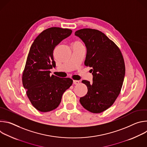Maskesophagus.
Here are the masks:
<instances>
[{
  "mask_svg": "<svg viewBox=\"0 0 147 147\" xmlns=\"http://www.w3.org/2000/svg\"><path fill=\"white\" fill-rule=\"evenodd\" d=\"M80 82V81H78V80H73V84L74 85H77V84H78Z\"/></svg>",
  "mask_w": 147,
  "mask_h": 147,
  "instance_id": "esophagus-1",
  "label": "esophagus"
}]
</instances>
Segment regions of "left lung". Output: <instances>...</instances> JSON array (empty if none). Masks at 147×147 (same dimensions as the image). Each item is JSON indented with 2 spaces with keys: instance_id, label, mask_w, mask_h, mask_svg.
Masks as SVG:
<instances>
[{
  "instance_id": "8db88e82",
  "label": "left lung",
  "mask_w": 147,
  "mask_h": 147,
  "mask_svg": "<svg viewBox=\"0 0 147 147\" xmlns=\"http://www.w3.org/2000/svg\"><path fill=\"white\" fill-rule=\"evenodd\" d=\"M84 42L87 55L84 64L92 67V82L82 80L87 94L80 98L87 111L99 113L110 108L119 96L125 75V64L119 47L101 31L83 28L75 32Z\"/></svg>"
}]
</instances>
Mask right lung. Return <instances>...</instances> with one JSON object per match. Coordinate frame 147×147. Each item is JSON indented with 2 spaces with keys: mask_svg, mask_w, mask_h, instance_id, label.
Here are the masks:
<instances>
[{
  "mask_svg": "<svg viewBox=\"0 0 147 147\" xmlns=\"http://www.w3.org/2000/svg\"><path fill=\"white\" fill-rule=\"evenodd\" d=\"M71 32L67 28H49L39 34L31 46L22 81L31 104L40 112H50L57 108L63 94L73 84L71 78L51 76L49 71L56 66L55 48Z\"/></svg>",
  "mask_w": 147,
  "mask_h": 147,
  "instance_id": "add662e5",
  "label": "right lung"
}]
</instances>
